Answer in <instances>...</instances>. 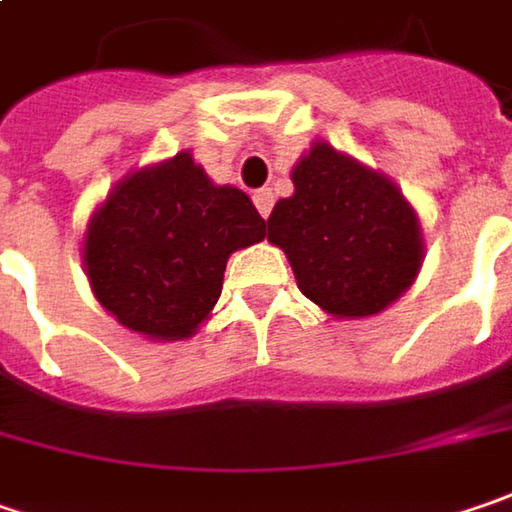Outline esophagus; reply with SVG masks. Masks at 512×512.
Listing matches in <instances>:
<instances>
[{
	"label": "esophagus",
	"mask_w": 512,
	"mask_h": 512,
	"mask_svg": "<svg viewBox=\"0 0 512 512\" xmlns=\"http://www.w3.org/2000/svg\"><path fill=\"white\" fill-rule=\"evenodd\" d=\"M253 204H256V210H259L262 216L268 218L270 210H273V190H270V187H262V190L253 192Z\"/></svg>",
	"instance_id": "34e87169"
}]
</instances>
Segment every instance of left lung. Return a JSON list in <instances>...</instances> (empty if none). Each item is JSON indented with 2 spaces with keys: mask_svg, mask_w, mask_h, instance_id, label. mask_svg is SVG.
<instances>
[{
  "mask_svg": "<svg viewBox=\"0 0 512 512\" xmlns=\"http://www.w3.org/2000/svg\"><path fill=\"white\" fill-rule=\"evenodd\" d=\"M268 242L285 250L299 291L334 320H366L412 288L426 256L421 218L395 181L314 141L291 169Z\"/></svg>",
  "mask_w": 512,
  "mask_h": 512,
  "instance_id": "1",
  "label": "left lung"
}]
</instances>
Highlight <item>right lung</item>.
I'll return each mask as SVG.
<instances>
[{
    "label": "right lung",
    "mask_w": 512,
    "mask_h": 512,
    "mask_svg": "<svg viewBox=\"0 0 512 512\" xmlns=\"http://www.w3.org/2000/svg\"><path fill=\"white\" fill-rule=\"evenodd\" d=\"M262 239L253 201L181 149L117 181L89 216L80 256L91 294L123 328L175 343L210 320L227 259Z\"/></svg>",
    "instance_id": "1"
}]
</instances>
